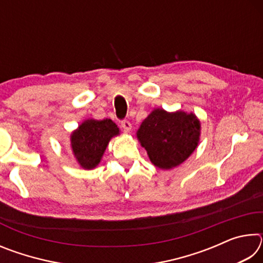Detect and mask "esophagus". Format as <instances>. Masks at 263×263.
<instances>
[{"mask_svg":"<svg viewBox=\"0 0 263 263\" xmlns=\"http://www.w3.org/2000/svg\"><path fill=\"white\" fill-rule=\"evenodd\" d=\"M121 125H122V127H123V130L125 131V132H130V131H131L132 125H131V123L127 121V119H124V121H122Z\"/></svg>","mask_w":263,"mask_h":263,"instance_id":"1","label":"esophagus"}]
</instances>
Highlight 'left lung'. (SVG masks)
I'll list each match as a JSON object with an SVG mask.
<instances>
[{
    "instance_id": "left-lung-1",
    "label": "left lung",
    "mask_w": 263,
    "mask_h": 263,
    "mask_svg": "<svg viewBox=\"0 0 263 263\" xmlns=\"http://www.w3.org/2000/svg\"><path fill=\"white\" fill-rule=\"evenodd\" d=\"M201 124L193 114H169L157 109L141 123L137 132L154 166L171 169L189 158L197 147Z\"/></svg>"
}]
</instances>
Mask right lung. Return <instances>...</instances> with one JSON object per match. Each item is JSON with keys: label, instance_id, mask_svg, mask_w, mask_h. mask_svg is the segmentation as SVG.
<instances>
[{"label": "right lung", "instance_id": "add662e5", "mask_svg": "<svg viewBox=\"0 0 263 263\" xmlns=\"http://www.w3.org/2000/svg\"><path fill=\"white\" fill-rule=\"evenodd\" d=\"M119 130L111 119L83 122L70 137L75 158L83 168L91 169L100 163L109 140Z\"/></svg>", "mask_w": 263, "mask_h": 263}]
</instances>
